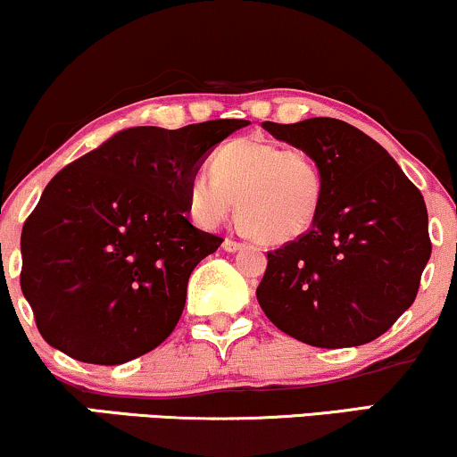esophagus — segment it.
Returning a JSON list of instances; mask_svg holds the SVG:
<instances>
[{
    "label": "esophagus",
    "instance_id": "34e87169",
    "mask_svg": "<svg viewBox=\"0 0 457 457\" xmlns=\"http://www.w3.org/2000/svg\"><path fill=\"white\" fill-rule=\"evenodd\" d=\"M245 246V243H238V240H234V238H225L223 240V249L228 251V253H236V251H240Z\"/></svg>",
    "mask_w": 457,
    "mask_h": 457
}]
</instances>
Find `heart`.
<instances>
[{
  "label": "heart",
  "mask_w": 457,
  "mask_h": 457,
  "mask_svg": "<svg viewBox=\"0 0 457 457\" xmlns=\"http://www.w3.org/2000/svg\"><path fill=\"white\" fill-rule=\"evenodd\" d=\"M321 194V170L309 153L262 138L228 142L214 153L212 174L195 172L189 183L191 211L202 223L225 221L236 204L245 232L266 245L309 232Z\"/></svg>",
  "instance_id": "heart-1"
}]
</instances>
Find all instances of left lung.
<instances>
[{
  "label": "left lung",
  "instance_id": "8db88e82",
  "mask_svg": "<svg viewBox=\"0 0 457 457\" xmlns=\"http://www.w3.org/2000/svg\"><path fill=\"white\" fill-rule=\"evenodd\" d=\"M262 125L315 159L323 194L309 232L268 253L257 302L274 326L312 347L370 343L413 304L430 260L421 191L345 120Z\"/></svg>",
  "mask_w": 457,
  "mask_h": 457
}]
</instances>
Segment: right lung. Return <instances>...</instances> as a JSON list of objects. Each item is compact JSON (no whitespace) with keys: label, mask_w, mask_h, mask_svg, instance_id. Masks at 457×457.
<instances>
[{"label":"right lung","mask_w":457,"mask_h":457,"mask_svg":"<svg viewBox=\"0 0 457 457\" xmlns=\"http://www.w3.org/2000/svg\"><path fill=\"white\" fill-rule=\"evenodd\" d=\"M245 125L123 129L46 185L21 234V289L51 347L117 366L172 334L191 272L223 243L187 219L191 176Z\"/></svg>","instance_id":"add662e5"}]
</instances>
